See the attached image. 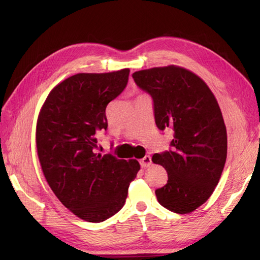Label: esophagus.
Masks as SVG:
<instances>
[{"label":"esophagus","instance_id":"1","mask_svg":"<svg viewBox=\"0 0 260 260\" xmlns=\"http://www.w3.org/2000/svg\"><path fill=\"white\" fill-rule=\"evenodd\" d=\"M140 165L142 167H149L152 165V158H151V156H148V155H146L145 157H143L142 159L140 160Z\"/></svg>","mask_w":260,"mask_h":260}]
</instances>
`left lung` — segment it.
Segmentation results:
<instances>
[{
    "label": "left lung",
    "instance_id": "8db88e82",
    "mask_svg": "<svg viewBox=\"0 0 260 260\" xmlns=\"http://www.w3.org/2000/svg\"><path fill=\"white\" fill-rule=\"evenodd\" d=\"M132 77L151 94L157 128L175 132L172 151L152 157L168 175L166 185L155 191L157 201L190 214L210 198L224 168L226 128L218 102L206 82L183 67H154Z\"/></svg>",
    "mask_w": 260,
    "mask_h": 260
}]
</instances>
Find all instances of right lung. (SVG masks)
Returning a JSON list of instances; mask_svg holds the SVG:
<instances>
[{"label": "right lung", "mask_w": 260, "mask_h": 260, "mask_svg": "<svg viewBox=\"0 0 260 260\" xmlns=\"http://www.w3.org/2000/svg\"><path fill=\"white\" fill-rule=\"evenodd\" d=\"M130 70L77 74L55 85L38 116L36 143L46 182L78 218L102 222L124 205L137 159L98 153L106 106L123 91Z\"/></svg>", "instance_id": "1"}]
</instances>
